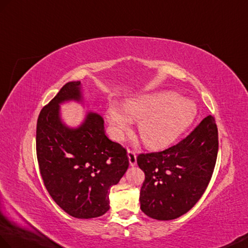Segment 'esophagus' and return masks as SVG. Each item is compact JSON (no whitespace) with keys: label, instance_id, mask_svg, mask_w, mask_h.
Instances as JSON below:
<instances>
[{"label":"esophagus","instance_id":"1","mask_svg":"<svg viewBox=\"0 0 248 248\" xmlns=\"http://www.w3.org/2000/svg\"><path fill=\"white\" fill-rule=\"evenodd\" d=\"M128 158H129V164L131 167L136 166L137 162H136V154L134 151L132 150H128Z\"/></svg>","mask_w":248,"mask_h":248}]
</instances>
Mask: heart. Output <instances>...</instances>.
Returning a JSON list of instances; mask_svg holds the SVG:
<instances>
[{"label":"heart","instance_id":"heart-1","mask_svg":"<svg viewBox=\"0 0 248 248\" xmlns=\"http://www.w3.org/2000/svg\"><path fill=\"white\" fill-rule=\"evenodd\" d=\"M197 106L174 92L163 91L143 94L126 100L124 108L111 102L107 119L114 140H122L138 122V133L151 150L172 145L194 122Z\"/></svg>","mask_w":248,"mask_h":248}]
</instances>
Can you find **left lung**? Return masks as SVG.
<instances>
[{
	"label": "left lung",
	"mask_w": 248,
	"mask_h": 248,
	"mask_svg": "<svg viewBox=\"0 0 248 248\" xmlns=\"http://www.w3.org/2000/svg\"><path fill=\"white\" fill-rule=\"evenodd\" d=\"M217 149L215 118L207 116L177 145L138 155L137 164L145 172L140 194L143 214L169 221L191 209L210 182Z\"/></svg>",
	"instance_id": "obj_1"
}]
</instances>
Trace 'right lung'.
<instances>
[{
	"mask_svg": "<svg viewBox=\"0 0 248 248\" xmlns=\"http://www.w3.org/2000/svg\"><path fill=\"white\" fill-rule=\"evenodd\" d=\"M83 102L80 81L66 83L37 123V157L40 173L50 197L66 214L77 218L97 217L110 209V189L128 170L124 149L108 140L105 120L86 112L78 126L61 117L62 103Z\"/></svg>",
	"mask_w": 248,
	"mask_h": 248,
	"instance_id": "obj_1",
	"label": "right lung"
}]
</instances>
